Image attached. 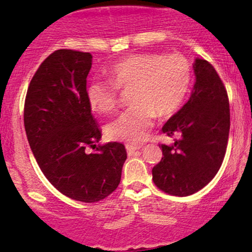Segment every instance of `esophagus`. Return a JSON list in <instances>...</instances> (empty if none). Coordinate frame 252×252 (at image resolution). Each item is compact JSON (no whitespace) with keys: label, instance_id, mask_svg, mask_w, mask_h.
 Wrapping results in <instances>:
<instances>
[{"label":"esophagus","instance_id":"1","mask_svg":"<svg viewBox=\"0 0 252 252\" xmlns=\"http://www.w3.org/2000/svg\"><path fill=\"white\" fill-rule=\"evenodd\" d=\"M140 146H133V144H126V150H127V154H128V156L130 155H133L135 153L136 150L140 149Z\"/></svg>","mask_w":252,"mask_h":252}]
</instances>
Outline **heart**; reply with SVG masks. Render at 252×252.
<instances>
[{
    "mask_svg": "<svg viewBox=\"0 0 252 252\" xmlns=\"http://www.w3.org/2000/svg\"><path fill=\"white\" fill-rule=\"evenodd\" d=\"M109 82L93 81L86 98L93 111L109 113L116 109L118 93L129 89L132 106L108 127L112 140L140 143L149 135L155 116L178 111L191 82L189 62L181 55L135 54L120 60L106 71Z\"/></svg>",
    "mask_w": 252,
    "mask_h": 252,
    "instance_id": "obj_1",
    "label": "heart"
}]
</instances>
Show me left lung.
<instances>
[{
    "instance_id": "obj_1",
    "label": "left lung",
    "mask_w": 252,
    "mask_h": 252,
    "mask_svg": "<svg viewBox=\"0 0 252 252\" xmlns=\"http://www.w3.org/2000/svg\"><path fill=\"white\" fill-rule=\"evenodd\" d=\"M195 85L188 102L167 120L163 133L174 143L160 144L161 160L153 168V180L160 190L188 196L201 190L221 166L229 135V102L215 67L196 58Z\"/></svg>"
}]
</instances>
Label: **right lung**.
I'll list each match as a JSON object with an SVG mask.
<instances>
[{
  "label": "right lung",
  "mask_w": 252,
  "mask_h": 252,
  "mask_svg": "<svg viewBox=\"0 0 252 252\" xmlns=\"http://www.w3.org/2000/svg\"><path fill=\"white\" fill-rule=\"evenodd\" d=\"M92 58L82 51H54L31 80L24 108L27 140L44 177L63 195L85 203L116 190L127 158L123 143L97 144L102 133L86 98Z\"/></svg>",
  "instance_id": "obj_1"
}]
</instances>
